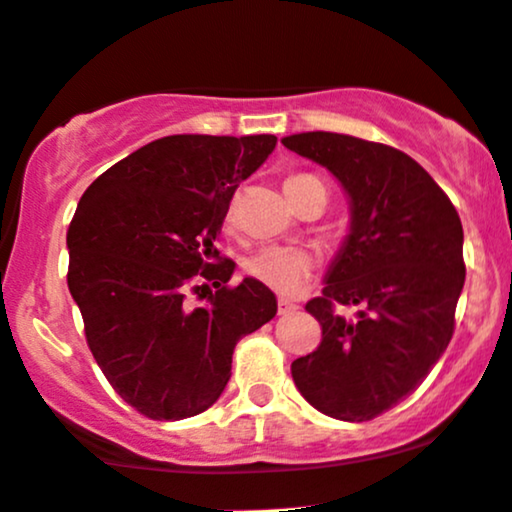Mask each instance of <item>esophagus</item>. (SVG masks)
Here are the masks:
<instances>
[{"mask_svg": "<svg viewBox=\"0 0 512 512\" xmlns=\"http://www.w3.org/2000/svg\"><path fill=\"white\" fill-rule=\"evenodd\" d=\"M277 311H279V316H289V313L299 311V306H296V303L289 301V299H279L277 301Z\"/></svg>", "mask_w": 512, "mask_h": 512, "instance_id": "1", "label": "esophagus"}]
</instances>
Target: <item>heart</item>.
Segmentation results:
<instances>
[{"label":"heart","instance_id":"heart-1","mask_svg":"<svg viewBox=\"0 0 512 512\" xmlns=\"http://www.w3.org/2000/svg\"><path fill=\"white\" fill-rule=\"evenodd\" d=\"M313 187H323L318 177L308 172L289 174L284 179V194L294 206L301 204V199L311 192ZM325 189V187H323ZM233 213V211H230ZM316 260L308 250L301 247H284V245H267L257 250L255 255L247 257L245 272L252 279L269 286L277 294H294L311 277Z\"/></svg>","mask_w":512,"mask_h":512}]
</instances>
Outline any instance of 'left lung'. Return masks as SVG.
Instances as JSON below:
<instances>
[{"label":"left lung","instance_id":"obj_1","mask_svg":"<svg viewBox=\"0 0 512 512\" xmlns=\"http://www.w3.org/2000/svg\"><path fill=\"white\" fill-rule=\"evenodd\" d=\"M284 148L333 172L350 196V233L306 311L323 328L291 362L296 389L320 413L362 423L423 384L454 333L464 286L459 213L413 157L384 143L311 131ZM338 305H357L347 321Z\"/></svg>","mask_w":512,"mask_h":512}]
</instances>
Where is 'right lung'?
I'll return each instance as SVG.
<instances>
[{"label":"right lung","instance_id":"obj_1","mask_svg":"<svg viewBox=\"0 0 512 512\" xmlns=\"http://www.w3.org/2000/svg\"><path fill=\"white\" fill-rule=\"evenodd\" d=\"M274 145L267 133L153 140L99 174L77 204L67 286L101 372L145 418L211 408L238 340L277 316L262 282L228 286L235 262L213 245L238 184ZM189 293L207 303L194 307Z\"/></svg>","mask_w":512,"mask_h":512}]
</instances>
